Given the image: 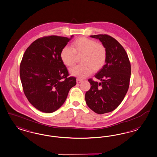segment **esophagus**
<instances>
[{
  "label": "esophagus",
  "mask_w": 157,
  "mask_h": 157,
  "mask_svg": "<svg viewBox=\"0 0 157 157\" xmlns=\"http://www.w3.org/2000/svg\"><path fill=\"white\" fill-rule=\"evenodd\" d=\"M81 82V79H79V78L76 79V83H80Z\"/></svg>",
  "instance_id": "34e87169"
}]
</instances>
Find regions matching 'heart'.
<instances>
[{"mask_svg": "<svg viewBox=\"0 0 157 157\" xmlns=\"http://www.w3.org/2000/svg\"><path fill=\"white\" fill-rule=\"evenodd\" d=\"M71 49L65 46L61 50L59 57L67 67L75 64L77 57L80 58V65L71 68L70 74L80 78L90 75L93 71L98 72L103 68L107 59V49L102 43L82 36L76 39L71 44Z\"/></svg>", "mask_w": 157, "mask_h": 157, "instance_id": "1", "label": "heart"}]
</instances>
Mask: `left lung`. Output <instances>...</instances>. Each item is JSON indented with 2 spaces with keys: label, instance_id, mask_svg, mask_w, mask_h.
Segmentation results:
<instances>
[{
  "label": "left lung",
  "instance_id": "8db88e82",
  "mask_svg": "<svg viewBox=\"0 0 157 157\" xmlns=\"http://www.w3.org/2000/svg\"><path fill=\"white\" fill-rule=\"evenodd\" d=\"M98 39L107 49V59L103 68L95 74L100 82L92 78L90 89L86 92L87 106L94 113L105 114L114 111L124 100L129 86L131 66L123 46L106 34L91 35Z\"/></svg>",
  "mask_w": 157,
  "mask_h": 157
}]
</instances>
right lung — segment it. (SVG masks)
I'll list each match as a JSON object with an SVG mask.
<instances>
[{
  "label": "right lung",
  "instance_id": "right-lung-1",
  "mask_svg": "<svg viewBox=\"0 0 157 157\" xmlns=\"http://www.w3.org/2000/svg\"><path fill=\"white\" fill-rule=\"evenodd\" d=\"M48 36L39 38L25 50L20 63L23 91L29 102L38 110L51 113L64 104L76 78L60 59L61 50L72 38Z\"/></svg>",
  "mask_w": 157,
  "mask_h": 157
}]
</instances>
